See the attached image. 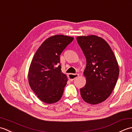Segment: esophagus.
<instances>
[{
    "mask_svg": "<svg viewBox=\"0 0 132 132\" xmlns=\"http://www.w3.org/2000/svg\"><path fill=\"white\" fill-rule=\"evenodd\" d=\"M79 75L77 73H75V74H72V73H69L68 74V79H69L70 81H73L76 78H77Z\"/></svg>",
    "mask_w": 132,
    "mask_h": 132,
    "instance_id": "esophagus-1",
    "label": "esophagus"
}]
</instances>
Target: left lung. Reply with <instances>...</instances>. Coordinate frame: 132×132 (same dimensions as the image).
<instances>
[{"label": "left lung", "instance_id": "8db88e82", "mask_svg": "<svg viewBox=\"0 0 132 132\" xmlns=\"http://www.w3.org/2000/svg\"><path fill=\"white\" fill-rule=\"evenodd\" d=\"M78 44L87 59L84 71L86 84L80 89L86 103L96 105L111 95L119 75V67L108 43L96 35L77 37Z\"/></svg>", "mask_w": 132, "mask_h": 132}]
</instances>
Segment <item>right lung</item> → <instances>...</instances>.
Instances as JSON below:
<instances>
[{
	"label": "right lung",
	"instance_id": "obj_1",
	"mask_svg": "<svg viewBox=\"0 0 132 132\" xmlns=\"http://www.w3.org/2000/svg\"><path fill=\"white\" fill-rule=\"evenodd\" d=\"M74 38L63 35L48 37L34 55L29 66L28 82L40 100L53 104L60 100L67 77L61 72L60 56Z\"/></svg>",
	"mask_w": 132,
	"mask_h": 132
}]
</instances>
